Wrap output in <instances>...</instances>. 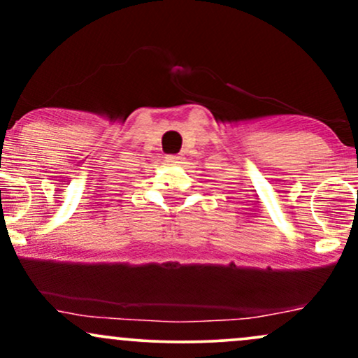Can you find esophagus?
I'll list each match as a JSON object with an SVG mask.
<instances>
[{
	"instance_id": "34e87169",
	"label": "esophagus",
	"mask_w": 358,
	"mask_h": 358,
	"mask_svg": "<svg viewBox=\"0 0 358 358\" xmlns=\"http://www.w3.org/2000/svg\"><path fill=\"white\" fill-rule=\"evenodd\" d=\"M166 162L170 163H175V165H180V163H183V155H166L165 156Z\"/></svg>"
}]
</instances>
